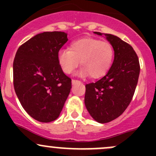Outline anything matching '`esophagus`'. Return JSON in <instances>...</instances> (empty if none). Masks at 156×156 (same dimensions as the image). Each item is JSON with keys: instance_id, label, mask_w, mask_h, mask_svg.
Here are the masks:
<instances>
[{"instance_id": "esophagus-1", "label": "esophagus", "mask_w": 156, "mask_h": 156, "mask_svg": "<svg viewBox=\"0 0 156 156\" xmlns=\"http://www.w3.org/2000/svg\"><path fill=\"white\" fill-rule=\"evenodd\" d=\"M72 84H75V83H76V82H80V81L79 80H76V79H73L72 81Z\"/></svg>"}]
</instances>
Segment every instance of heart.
<instances>
[{"label": "heart", "mask_w": 156, "mask_h": 156, "mask_svg": "<svg viewBox=\"0 0 156 156\" xmlns=\"http://www.w3.org/2000/svg\"><path fill=\"white\" fill-rule=\"evenodd\" d=\"M58 61L63 72L71 74L79 65L81 75L100 78L109 70L114 58L112 45L106 41L84 37L74 41L69 48L58 52Z\"/></svg>", "instance_id": "b5f03b06"}]
</instances>
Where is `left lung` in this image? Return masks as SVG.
I'll return each mask as SVG.
<instances>
[{
	"mask_svg": "<svg viewBox=\"0 0 156 156\" xmlns=\"http://www.w3.org/2000/svg\"><path fill=\"white\" fill-rule=\"evenodd\" d=\"M103 34L114 49V61L104 77L86 84L84 103L94 120L107 123L119 117L131 102L140 66L136 52L129 44L113 34Z\"/></svg>",
	"mask_w": 156,
	"mask_h": 156,
	"instance_id": "left-lung-1",
	"label": "left lung"
}]
</instances>
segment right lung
Masks as SVG:
<instances>
[{"mask_svg":"<svg viewBox=\"0 0 156 156\" xmlns=\"http://www.w3.org/2000/svg\"><path fill=\"white\" fill-rule=\"evenodd\" d=\"M67 41L65 32L46 31L23 44L16 53L14 90L26 112L38 122L56 120L70 93L72 79L57 57Z\"/></svg>","mask_w":156,"mask_h":156,"instance_id":"1","label":"right lung"}]
</instances>
